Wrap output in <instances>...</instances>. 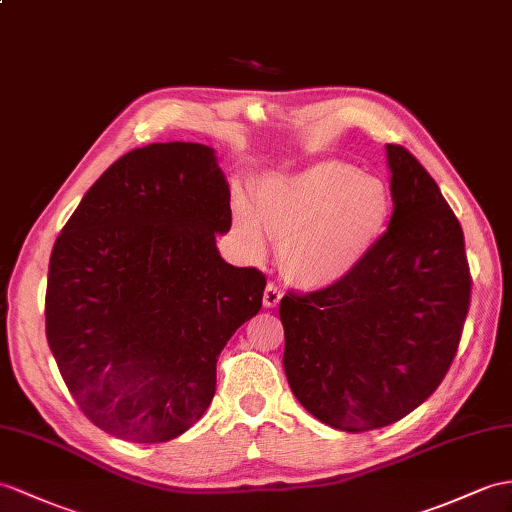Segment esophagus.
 Listing matches in <instances>:
<instances>
[{"mask_svg":"<svg viewBox=\"0 0 512 512\" xmlns=\"http://www.w3.org/2000/svg\"><path fill=\"white\" fill-rule=\"evenodd\" d=\"M282 291H280V286L278 284H273V282H269L267 284V289H265V295H263V304L267 306V308H276L278 304H280V299H282Z\"/></svg>","mask_w":512,"mask_h":512,"instance_id":"esophagus-1","label":"esophagus"}]
</instances>
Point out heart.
<instances>
[{
  "label": "heart",
  "mask_w": 512,
  "mask_h": 512,
  "mask_svg": "<svg viewBox=\"0 0 512 512\" xmlns=\"http://www.w3.org/2000/svg\"><path fill=\"white\" fill-rule=\"evenodd\" d=\"M391 217L384 182L345 162H319L258 189V213L236 199L234 223L254 256L265 252V231L280 245L282 267L306 289L347 280L365 263Z\"/></svg>",
  "instance_id": "heart-1"
}]
</instances>
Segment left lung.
I'll return each mask as SVG.
<instances>
[{
    "label": "left lung",
    "instance_id": "1",
    "mask_svg": "<svg viewBox=\"0 0 512 512\" xmlns=\"http://www.w3.org/2000/svg\"><path fill=\"white\" fill-rule=\"evenodd\" d=\"M393 215L350 278L280 302L297 402L343 432L391 426L450 371L471 299L463 228L402 145H386Z\"/></svg>",
    "mask_w": 512,
    "mask_h": 512
}]
</instances>
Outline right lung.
<instances>
[{
  "instance_id": "add662e5",
  "label": "right lung",
  "mask_w": 512,
  "mask_h": 512,
  "mask_svg": "<svg viewBox=\"0 0 512 512\" xmlns=\"http://www.w3.org/2000/svg\"><path fill=\"white\" fill-rule=\"evenodd\" d=\"M230 226L228 182L199 143L132 149L82 197L49 258L45 332L97 428L162 443L206 413L217 358L267 284L219 256Z\"/></svg>"
}]
</instances>
